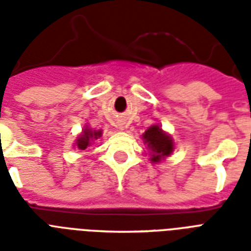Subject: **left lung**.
Returning a JSON list of instances; mask_svg holds the SVG:
<instances>
[{
  "mask_svg": "<svg viewBox=\"0 0 251 251\" xmlns=\"http://www.w3.org/2000/svg\"><path fill=\"white\" fill-rule=\"evenodd\" d=\"M143 139L149 146V149H151L152 151L153 155L151 157V161L153 163H157L165 156H169L173 151V142H172L171 137H168L157 125L151 126L143 134Z\"/></svg>",
  "mask_w": 251,
  "mask_h": 251,
  "instance_id": "8db88e82",
  "label": "left lung"
}]
</instances>
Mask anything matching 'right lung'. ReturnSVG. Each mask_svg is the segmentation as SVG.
Returning a JSON list of instances; mask_svg holds the SVG:
<instances>
[{
  "label": "right lung",
  "mask_w": 251,
  "mask_h": 251,
  "mask_svg": "<svg viewBox=\"0 0 251 251\" xmlns=\"http://www.w3.org/2000/svg\"><path fill=\"white\" fill-rule=\"evenodd\" d=\"M101 135V131H92L91 129H84V133L76 139V146L79 150H86L91 145L94 139H98V137Z\"/></svg>",
  "instance_id": "right-lung-1"
}]
</instances>
